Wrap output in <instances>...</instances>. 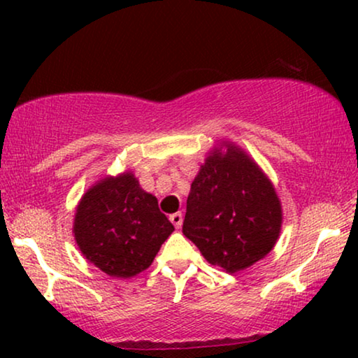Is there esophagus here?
Listing matches in <instances>:
<instances>
[{
  "label": "esophagus",
  "instance_id": "34e87169",
  "mask_svg": "<svg viewBox=\"0 0 358 358\" xmlns=\"http://www.w3.org/2000/svg\"><path fill=\"white\" fill-rule=\"evenodd\" d=\"M169 220H171V223H173L176 228H180V224H182V213H180V212L173 213L169 217Z\"/></svg>",
  "mask_w": 358,
  "mask_h": 358
}]
</instances>
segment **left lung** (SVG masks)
Segmentation results:
<instances>
[{
    "instance_id": "1",
    "label": "left lung",
    "mask_w": 358,
    "mask_h": 358,
    "mask_svg": "<svg viewBox=\"0 0 358 358\" xmlns=\"http://www.w3.org/2000/svg\"><path fill=\"white\" fill-rule=\"evenodd\" d=\"M215 150L190 185L182 233L212 264L234 273L266 257L282 227L267 176L234 145Z\"/></svg>"
}]
</instances>
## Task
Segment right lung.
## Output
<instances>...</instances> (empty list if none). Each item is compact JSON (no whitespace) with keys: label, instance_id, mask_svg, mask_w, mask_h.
I'll return each instance as SVG.
<instances>
[{"label":"right lung","instance_id":"1","mask_svg":"<svg viewBox=\"0 0 358 358\" xmlns=\"http://www.w3.org/2000/svg\"><path fill=\"white\" fill-rule=\"evenodd\" d=\"M174 231L155 195L131 173L104 178L78 203L73 233L87 261L110 277L129 278L153 262Z\"/></svg>","mask_w":358,"mask_h":358}]
</instances>
